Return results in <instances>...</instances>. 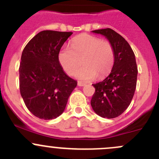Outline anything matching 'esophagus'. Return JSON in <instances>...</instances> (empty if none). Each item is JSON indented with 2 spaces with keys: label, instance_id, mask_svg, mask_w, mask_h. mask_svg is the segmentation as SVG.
I'll list each match as a JSON object with an SVG mask.
<instances>
[{
  "label": "esophagus",
  "instance_id": "1",
  "mask_svg": "<svg viewBox=\"0 0 159 159\" xmlns=\"http://www.w3.org/2000/svg\"><path fill=\"white\" fill-rule=\"evenodd\" d=\"M78 86H81H81H84V85H85V84H84V83L81 82V81H78Z\"/></svg>",
  "mask_w": 159,
  "mask_h": 159
}]
</instances>
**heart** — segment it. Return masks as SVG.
<instances>
[{
  "instance_id": "obj_1",
  "label": "heart",
  "mask_w": 159,
  "mask_h": 159,
  "mask_svg": "<svg viewBox=\"0 0 159 159\" xmlns=\"http://www.w3.org/2000/svg\"><path fill=\"white\" fill-rule=\"evenodd\" d=\"M70 49L63 47L58 58L64 70L73 75L80 65L81 59L84 65L78 70L76 76L83 81L104 78L110 73L115 61L112 45L107 40L89 34H81L70 41Z\"/></svg>"
}]
</instances>
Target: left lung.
<instances>
[{
    "label": "left lung",
    "mask_w": 159,
    "mask_h": 159,
    "mask_svg": "<svg viewBox=\"0 0 159 159\" xmlns=\"http://www.w3.org/2000/svg\"><path fill=\"white\" fill-rule=\"evenodd\" d=\"M92 32L108 39L113 47L115 61L109 76L92 84L95 92L91 106L100 116L116 118L127 109L134 95L138 76L134 53L125 39L112 29L107 28Z\"/></svg>",
    "instance_id": "left-lung-1"
}]
</instances>
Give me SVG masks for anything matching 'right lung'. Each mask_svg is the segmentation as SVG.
Masks as SVG:
<instances>
[{"mask_svg":"<svg viewBox=\"0 0 159 159\" xmlns=\"http://www.w3.org/2000/svg\"><path fill=\"white\" fill-rule=\"evenodd\" d=\"M71 32H39L23 50L19 66L20 93L36 117L52 120L63 113L77 81L67 76L59 62V52Z\"/></svg>","mask_w":159,"mask_h":159,"instance_id":"add662e5","label":"right lung"}]
</instances>
